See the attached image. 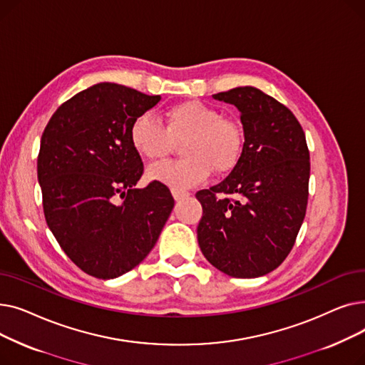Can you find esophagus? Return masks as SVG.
<instances>
[{
    "label": "esophagus",
    "instance_id": "34e87169",
    "mask_svg": "<svg viewBox=\"0 0 365 365\" xmlns=\"http://www.w3.org/2000/svg\"><path fill=\"white\" fill-rule=\"evenodd\" d=\"M171 194H173V198H175L176 201H182L189 197V192H185V190H176V189H173Z\"/></svg>",
    "mask_w": 365,
    "mask_h": 365
}]
</instances>
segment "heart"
<instances>
[{
  "mask_svg": "<svg viewBox=\"0 0 365 365\" xmlns=\"http://www.w3.org/2000/svg\"><path fill=\"white\" fill-rule=\"evenodd\" d=\"M185 139L175 163H161L148 168L152 182L183 190L202 183L216 173L237 167L244 150V130L235 120L200 101H186L164 112V125L145 112L130 125V143L143 160L157 161L170 152L173 142Z\"/></svg>",
  "mask_w": 365,
  "mask_h": 365,
  "instance_id": "1",
  "label": "heart"
}]
</instances>
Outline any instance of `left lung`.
Here are the masks:
<instances>
[{
  "instance_id": "obj_1",
  "label": "left lung",
  "mask_w": 365,
  "mask_h": 365,
  "mask_svg": "<svg viewBox=\"0 0 365 365\" xmlns=\"http://www.w3.org/2000/svg\"><path fill=\"white\" fill-rule=\"evenodd\" d=\"M240 110L244 150L219 185L197 192L204 257L235 278L272 272L289 256L308 205L309 150L293 112L245 86L213 94ZM232 195L234 200L217 194Z\"/></svg>"
}]
</instances>
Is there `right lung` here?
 <instances>
[{"label": "right lung", "instance_id": "obj_1", "mask_svg": "<svg viewBox=\"0 0 365 365\" xmlns=\"http://www.w3.org/2000/svg\"><path fill=\"white\" fill-rule=\"evenodd\" d=\"M160 101L121 84H94L61 105L41 136L36 170L47 225L94 278L136 267L175 207L163 183L136 187L143 164L130 143L134 118Z\"/></svg>", "mask_w": 365, "mask_h": 365}]
</instances>
